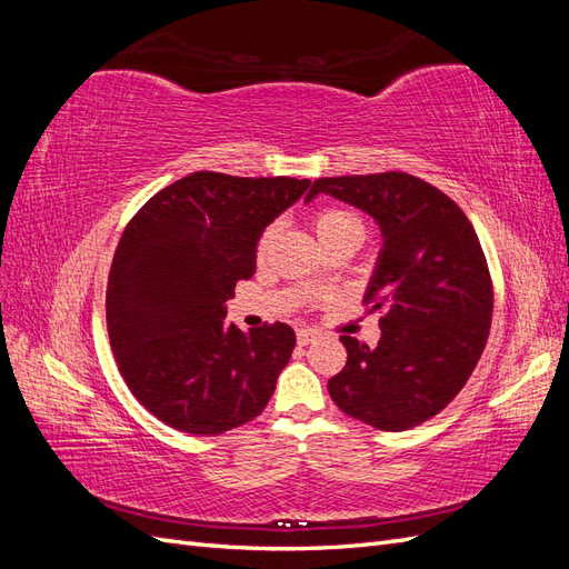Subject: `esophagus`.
<instances>
[{
    "instance_id": "obj_1",
    "label": "esophagus",
    "mask_w": 569,
    "mask_h": 569,
    "mask_svg": "<svg viewBox=\"0 0 569 569\" xmlns=\"http://www.w3.org/2000/svg\"><path fill=\"white\" fill-rule=\"evenodd\" d=\"M318 337H320V335H318L316 330H299V332H297L299 347H308V343H313Z\"/></svg>"
}]
</instances>
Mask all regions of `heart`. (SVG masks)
I'll return each mask as SVG.
<instances>
[{"instance_id": "heart-1", "label": "heart", "mask_w": 569, "mask_h": 569, "mask_svg": "<svg viewBox=\"0 0 569 569\" xmlns=\"http://www.w3.org/2000/svg\"><path fill=\"white\" fill-rule=\"evenodd\" d=\"M313 228L318 232L320 244L335 242V239H356V242L360 244V242H363V237H366V222L360 220V216H356L353 211H347V209H322V211H318L316 218H313ZM274 234H278V226H268L263 230L261 239H258V247H256L258 256H263L268 251ZM311 282L318 284L320 278H313Z\"/></svg>"}]
</instances>
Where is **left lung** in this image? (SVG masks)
<instances>
[{
    "label": "left lung",
    "mask_w": 569,
    "mask_h": 569,
    "mask_svg": "<svg viewBox=\"0 0 569 569\" xmlns=\"http://www.w3.org/2000/svg\"><path fill=\"white\" fill-rule=\"evenodd\" d=\"M330 194L382 232L363 301L382 313L377 347L341 335L347 366L327 389L347 416L403 432L453 401L487 347L493 289L485 251L453 199L408 173L320 178L306 203Z\"/></svg>",
    "instance_id": "1"
}]
</instances>
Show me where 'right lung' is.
Wrapping results in <instances>:
<instances>
[{"mask_svg":"<svg viewBox=\"0 0 569 569\" xmlns=\"http://www.w3.org/2000/svg\"><path fill=\"white\" fill-rule=\"evenodd\" d=\"M311 180L187 176L153 194L113 253L107 325L120 375L151 416L187 435H222L261 416L295 351L284 322H226L256 270L270 222Z\"/></svg>","mask_w":569,"mask_h":569,"instance_id":"obj_1","label":"right lung"}]
</instances>
